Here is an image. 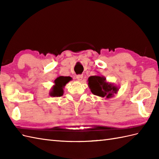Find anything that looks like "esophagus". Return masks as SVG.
I'll list each match as a JSON object with an SVG mask.
<instances>
[{
	"label": "esophagus",
	"instance_id": "obj_1",
	"mask_svg": "<svg viewBox=\"0 0 159 159\" xmlns=\"http://www.w3.org/2000/svg\"><path fill=\"white\" fill-rule=\"evenodd\" d=\"M83 75H77L76 76V79L78 80H79V81H81L83 80Z\"/></svg>",
	"mask_w": 159,
	"mask_h": 159
}]
</instances>
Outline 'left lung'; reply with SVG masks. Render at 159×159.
I'll list each match as a JSON object with an SVG mask.
<instances>
[{"instance_id":"1","label":"left lung","mask_w":159,"mask_h":159,"mask_svg":"<svg viewBox=\"0 0 159 159\" xmlns=\"http://www.w3.org/2000/svg\"><path fill=\"white\" fill-rule=\"evenodd\" d=\"M87 82L93 94L105 98H110L114 96L120 89L119 87L115 85L113 83L107 82L105 77L100 75L91 76Z\"/></svg>"}]
</instances>
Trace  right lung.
<instances>
[{
	"mask_svg": "<svg viewBox=\"0 0 159 159\" xmlns=\"http://www.w3.org/2000/svg\"><path fill=\"white\" fill-rule=\"evenodd\" d=\"M72 78L70 76H59L57 77L54 80V85L52 87V89L49 93L50 96L52 97H59L63 96V88L65 87L66 84L72 80Z\"/></svg>",
	"mask_w": 159,
	"mask_h": 159,
	"instance_id": "add662e5",
	"label": "right lung"
}]
</instances>
